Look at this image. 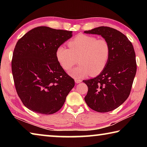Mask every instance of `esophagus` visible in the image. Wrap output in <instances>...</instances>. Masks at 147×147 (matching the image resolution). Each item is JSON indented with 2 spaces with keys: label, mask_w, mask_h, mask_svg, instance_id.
Instances as JSON below:
<instances>
[{
  "label": "esophagus",
  "mask_w": 147,
  "mask_h": 147,
  "mask_svg": "<svg viewBox=\"0 0 147 147\" xmlns=\"http://www.w3.org/2000/svg\"><path fill=\"white\" fill-rule=\"evenodd\" d=\"M74 81H75V82L76 84H79V83L82 82L81 80L80 79H78V78H75V80H74Z\"/></svg>",
  "instance_id": "obj_1"
}]
</instances>
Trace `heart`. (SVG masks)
I'll list each match as a JSON object with an SVG mask.
<instances>
[{"instance_id":"heart-1","label":"heart","mask_w":147,"mask_h":147,"mask_svg":"<svg viewBox=\"0 0 147 147\" xmlns=\"http://www.w3.org/2000/svg\"><path fill=\"white\" fill-rule=\"evenodd\" d=\"M69 48L60 45L56 49V56L64 70L67 71L76 63L79 65L71 69L69 74L76 78H84L91 74L95 76L106 68L110 56L111 49L105 39L78 34L68 42Z\"/></svg>"}]
</instances>
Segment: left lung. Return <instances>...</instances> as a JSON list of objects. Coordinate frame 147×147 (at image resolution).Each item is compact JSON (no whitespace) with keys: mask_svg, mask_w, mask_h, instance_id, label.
Masks as SVG:
<instances>
[{"mask_svg":"<svg viewBox=\"0 0 147 147\" xmlns=\"http://www.w3.org/2000/svg\"><path fill=\"white\" fill-rule=\"evenodd\" d=\"M84 33L100 35L110 46V56L104 71L96 78L83 81L88 88L84 98L88 106L98 112H108L130 95L137 70L135 51L125 35L110 27L99 26Z\"/></svg>","mask_w":147,"mask_h":147,"instance_id":"left-lung-1","label":"left lung"}]
</instances>
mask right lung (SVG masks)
I'll return each mask as SVG.
<instances>
[{
	"mask_svg": "<svg viewBox=\"0 0 147 147\" xmlns=\"http://www.w3.org/2000/svg\"><path fill=\"white\" fill-rule=\"evenodd\" d=\"M72 36V31L39 26L17 41L11 71L17 94L28 109L50 115L63 106L74 80L60 65L56 52Z\"/></svg>",
	"mask_w": 147,
	"mask_h": 147,
	"instance_id": "right-lung-1",
	"label": "right lung"
}]
</instances>
